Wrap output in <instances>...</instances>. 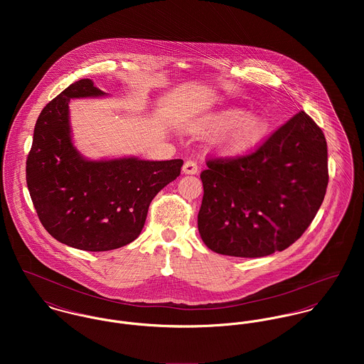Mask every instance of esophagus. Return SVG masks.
Returning a JSON list of instances; mask_svg holds the SVG:
<instances>
[{"mask_svg":"<svg viewBox=\"0 0 364 364\" xmlns=\"http://www.w3.org/2000/svg\"><path fill=\"white\" fill-rule=\"evenodd\" d=\"M182 172L185 175H195V173H198V164L195 161H192V159H188L183 164V166H182Z\"/></svg>","mask_w":364,"mask_h":364,"instance_id":"esophagus-1","label":"esophagus"}]
</instances>
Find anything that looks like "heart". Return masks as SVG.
Here are the masks:
<instances>
[{"mask_svg": "<svg viewBox=\"0 0 364 364\" xmlns=\"http://www.w3.org/2000/svg\"><path fill=\"white\" fill-rule=\"evenodd\" d=\"M269 129L267 119L259 112H245L242 107L230 106L208 113L196 122L191 130L199 136L220 132L214 139L218 156L235 158L255 149Z\"/></svg>", "mask_w": 364, "mask_h": 364, "instance_id": "b5f03b06", "label": "heart"}]
</instances>
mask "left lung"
I'll return each mask as SVG.
<instances>
[{
    "instance_id": "obj_1",
    "label": "left lung",
    "mask_w": 364,
    "mask_h": 364,
    "mask_svg": "<svg viewBox=\"0 0 364 364\" xmlns=\"http://www.w3.org/2000/svg\"><path fill=\"white\" fill-rule=\"evenodd\" d=\"M199 234L211 251L262 258L296 242L328 186L322 130L299 112L250 156L208 159L200 173Z\"/></svg>"
}]
</instances>
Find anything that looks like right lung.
Segmentation results:
<instances>
[{
    "label": "right lung",
    "mask_w": 364,
    "mask_h": 364,
    "mask_svg": "<svg viewBox=\"0 0 364 364\" xmlns=\"http://www.w3.org/2000/svg\"><path fill=\"white\" fill-rule=\"evenodd\" d=\"M88 78L43 107L26 159V183L41 223L58 242L102 252L134 241L156 193L181 173L182 159H88L73 143L70 100L105 97Z\"/></svg>",
    "instance_id": "add662e5"
}]
</instances>
